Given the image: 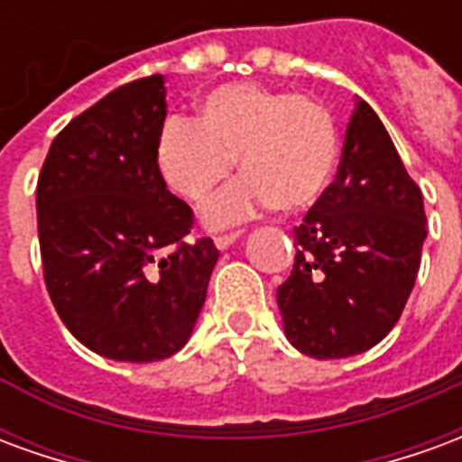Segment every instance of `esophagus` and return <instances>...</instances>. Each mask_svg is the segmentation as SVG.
<instances>
[{"instance_id":"1","label":"esophagus","mask_w":462,"mask_h":462,"mask_svg":"<svg viewBox=\"0 0 462 462\" xmlns=\"http://www.w3.org/2000/svg\"><path fill=\"white\" fill-rule=\"evenodd\" d=\"M242 232L245 230H232V232H220V235H215V245L220 247V250H225V247H230L232 242L240 237Z\"/></svg>"}]
</instances>
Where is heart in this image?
I'll use <instances>...</instances> for the list:
<instances>
[{
    "instance_id": "heart-1",
    "label": "heart",
    "mask_w": 462,
    "mask_h": 462,
    "mask_svg": "<svg viewBox=\"0 0 462 462\" xmlns=\"http://www.w3.org/2000/svg\"><path fill=\"white\" fill-rule=\"evenodd\" d=\"M237 155L247 175L208 202V220L237 222L274 205L307 210L334 180L337 121L311 96L230 84L202 98L198 121L171 116L155 145L161 175L185 200H202L227 180Z\"/></svg>"
}]
</instances>
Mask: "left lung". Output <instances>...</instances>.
I'll return each instance as SVG.
<instances>
[{
	"label": "left lung",
	"mask_w": 462,
	"mask_h": 462,
	"mask_svg": "<svg viewBox=\"0 0 462 462\" xmlns=\"http://www.w3.org/2000/svg\"><path fill=\"white\" fill-rule=\"evenodd\" d=\"M423 240V192L376 111L358 98L337 180L294 227V267L277 287L291 346L314 358L376 346L401 319Z\"/></svg>",
	"instance_id": "1"
}]
</instances>
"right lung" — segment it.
Masks as SVG:
<instances>
[{"label": "right lung", "instance_id": "right-lung-1", "mask_svg": "<svg viewBox=\"0 0 462 462\" xmlns=\"http://www.w3.org/2000/svg\"><path fill=\"white\" fill-rule=\"evenodd\" d=\"M161 74L118 86L59 133L36 182L44 282L84 346L161 361L190 339L217 247L188 242L195 217L162 180Z\"/></svg>", "mask_w": 462, "mask_h": 462}]
</instances>
